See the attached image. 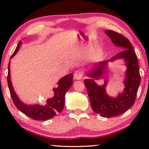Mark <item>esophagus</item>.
<instances>
[{
  "instance_id": "obj_1",
  "label": "esophagus",
  "mask_w": 149,
  "mask_h": 149,
  "mask_svg": "<svg viewBox=\"0 0 149 149\" xmlns=\"http://www.w3.org/2000/svg\"><path fill=\"white\" fill-rule=\"evenodd\" d=\"M83 71L81 70H78L75 71L74 74V79H76V80H80V79L83 78Z\"/></svg>"
}]
</instances>
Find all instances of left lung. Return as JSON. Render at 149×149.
I'll return each instance as SVG.
<instances>
[{
	"instance_id": "8db88e82",
	"label": "left lung",
	"mask_w": 149,
	"mask_h": 149,
	"mask_svg": "<svg viewBox=\"0 0 149 149\" xmlns=\"http://www.w3.org/2000/svg\"><path fill=\"white\" fill-rule=\"evenodd\" d=\"M104 32L111 38L115 45L123 47V52L119 53L109 60L95 63L94 66L87 73L89 78L84 80L92 110L103 117H113L127 111L134 105L136 94L140 83V75L138 58L130 40L121 34L113 30H105ZM119 58H123L127 66L124 79L125 88L117 97H111L105 91L107 79L105 83L100 86L96 82L106 73L107 65L109 61Z\"/></svg>"
}]
</instances>
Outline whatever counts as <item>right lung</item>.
I'll return each mask as SVG.
<instances>
[{"mask_svg": "<svg viewBox=\"0 0 149 149\" xmlns=\"http://www.w3.org/2000/svg\"><path fill=\"white\" fill-rule=\"evenodd\" d=\"M22 41L18 42L17 47L15 52L11 57V59L15 56L21 46ZM10 61L8 65V75L7 83L9 86L10 94L13 100L14 104L17 109H19L22 113L25 114L31 119L34 120H47L54 117L56 114L60 113L64 109L65 95L68 89L70 88L72 84V74H67L62 77L58 81V86L56 88H54V96L52 98H48L45 105L33 104L27 105L20 100L19 97L14 91L13 85L11 81V74H10Z\"/></svg>", "mask_w": 149, "mask_h": 149, "instance_id": "right-lung-1", "label": "right lung"}]
</instances>
